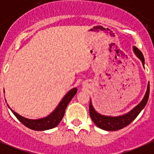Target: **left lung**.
<instances>
[{"label": "left lung", "instance_id": "8db88e82", "mask_svg": "<svg viewBox=\"0 0 154 154\" xmlns=\"http://www.w3.org/2000/svg\"><path fill=\"white\" fill-rule=\"evenodd\" d=\"M133 50H134L135 55L142 61L143 66H144L145 59L143 57V53L141 52L136 47H133ZM149 83L148 84V86H147V90L145 94V96L139 105H137L129 113L122 115V116H119V117H109V116L99 114L93 108L91 102L90 101V104H89L90 117H91L93 122L95 123V125L99 128L106 130V131H117V130H120V129L126 127L127 125H130L136 118L137 116L139 114V113L143 110V108L146 105L148 99H149Z\"/></svg>", "mask_w": 154, "mask_h": 154}]
</instances>
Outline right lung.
Listing matches in <instances>:
<instances>
[{
	"label": "right lung",
	"mask_w": 154,
	"mask_h": 154,
	"mask_svg": "<svg viewBox=\"0 0 154 154\" xmlns=\"http://www.w3.org/2000/svg\"><path fill=\"white\" fill-rule=\"evenodd\" d=\"M77 91V88L71 89L70 91L67 93L65 96L63 97V99H62V101L60 102V103L56 107V109L53 111L51 114L48 115V117H45V118L37 119V120L27 119L20 116L17 113H15V111H13L12 109H11V110L21 123H23L26 127L32 129V130L45 131V130L54 128L62 121V119H63V116H64V113H65V110L66 109L67 105L71 101V99H73V97L76 95Z\"/></svg>",
	"instance_id": "add662e5"
}]
</instances>
